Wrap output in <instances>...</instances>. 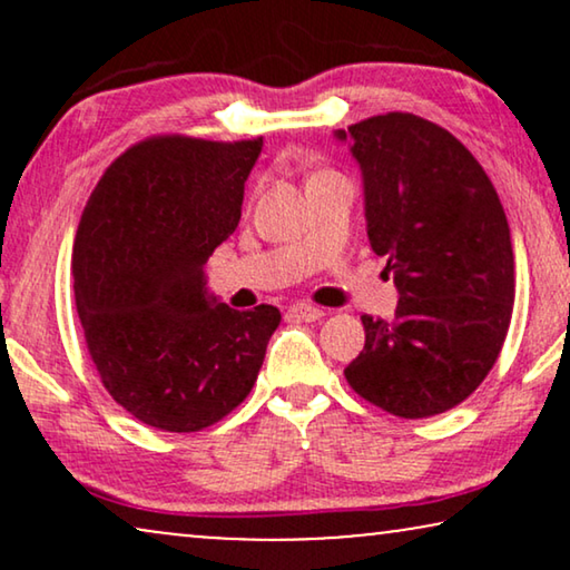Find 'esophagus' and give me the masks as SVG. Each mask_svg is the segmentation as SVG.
<instances>
[{
	"label": "esophagus",
	"mask_w": 570,
	"mask_h": 570,
	"mask_svg": "<svg viewBox=\"0 0 570 570\" xmlns=\"http://www.w3.org/2000/svg\"><path fill=\"white\" fill-rule=\"evenodd\" d=\"M293 316H298V318H303V322H318V318L324 316V311L322 308H316V306H311V303H293L291 308Z\"/></svg>",
	"instance_id": "34e87169"
}]
</instances>
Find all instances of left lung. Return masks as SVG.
Returning a JSON list of instances; mask_svg holds the SVG:
<instances>
[{
  "mask_svg": "<svg viewBox=\"0 0 570 570\" xmlns=\"http://www.w3.org/2000/svg\"><path fill=\"white\" fill-rule=\"evenodd\" d=\"M334 137L361 166L365 230L400 293L394 322L363 316L365 347L345 379L396 417L439 415L482 384L509 332L503 205L474 155L420 116H371Z\"/></svg>",
  "mask_w": 570,
  "mask_h": 570,
  "instance_id": "obj_1",
  "label": "left lung"
}]
</instances>
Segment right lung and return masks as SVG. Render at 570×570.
<instances>
[{
	"label": "right lung",
	"mask_w": 570,
	"mask_h": 570,
	"mask_svg": "<svg viewBox=\"0 0 570 570\" xmlns=\"http://www.w3.org/2000/svg\"><path fill=\"white\" fill-rule=\"evenodd\" d=\"M262 137H150L116 158L82 209L77 316L108 394L145 425L194 433L252 392L279 324L207 291L205 264L238 228Z\"/></svg>",
	"instance_id": "add662e5"
}]
</instances>
